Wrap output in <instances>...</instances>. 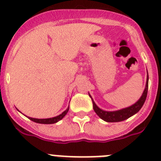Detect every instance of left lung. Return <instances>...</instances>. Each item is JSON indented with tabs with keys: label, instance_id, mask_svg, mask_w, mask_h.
<instances>
[{
	"label": "left lung",
	"instance_id": "left-lung-1",
	"mask_svg": "<svg viewBox=\"0 0 161 161\" xmlns=\"http://www.w3.org/2000/svg\"><path fill=\"white\" fill-rule=\"evenodd\" d=\"M148 73V72H147ZM148 75H147V81H146V86H145V89L144 91L143 94H142V97H140V99L136 102L135 104L133 106H130V107L125 108V109H120V110L117 111H104L98 108L97 105L94 103V100L90 95V97L92 99L93 103V108H94V112L97 114V116L105 121L107 122H118V121H122L128 119L131 116L134 115L135 114L138 112L140 109H142L144 103H145V100H146L147 94H148Z\"/></svg>",
	"mask_w": 161,
	"mask_h": 161
}]
</instances>
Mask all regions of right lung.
I'll return each mask as SVG.
<instances>
[{
	"instance_id": "1",
	"label": "right lung",
	"mask_w": 161,
	"mask_h": 161,
	"mask_svg": "<svg viewBox=\"0 0 161 161\" xmlns=\"http://www.w3.org/2000/svg\"><path fill=\"white\" fill-rule=\"evenodd\" d=\"M69 110V107L66 109L65 111L59 114L58 116L54 117V118H45V119H38V118H28L31 121H34V122L36 123H40V124H54V123L58 122V121H60L61 119H63L64 116L67 114V113L68 112Z\"/></svg>"
}]
</instances>
